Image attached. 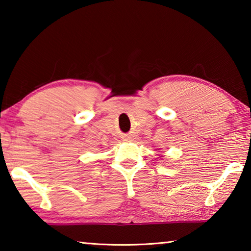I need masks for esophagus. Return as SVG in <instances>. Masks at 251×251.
Segmentation results:
<instances>
[{"label":"esophagus","mask_w":251,"mask_h":251,"mask_svg":"<svg viewBox=\"0 0 251 251\" xmlns=\"http://www.w3.org/2000/svg\"><path fill=\"white\" fill-rule=\"evenodd\" d=\"M125 138H126V141H130V138H131V137H130V136H126Z\"/></svg>","instance_id":"esophagus-1"}]
</instances>
